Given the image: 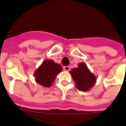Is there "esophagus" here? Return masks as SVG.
<instances>
[{
	"instance_id": "1",
	"label": "esophagus",
	"mask_w": 126,
	"mask_h": 126,
	"mask_svg": "<svg viewBox=\"0 0 126 126\" xmlns=\"http://www.w3.org/2000/svg\"><path fill=\"white\" fill-rule=\"evenodd\" d=\"M63 69H64V70L66 71H69L70 70V66H65L63 67Z\"/></svg>"
}]
</instances>
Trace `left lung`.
I'll use <instances>...</instances> for the list:
<instances>
[{"mask_svg": "<svg viewBox=\"0 0 126 126\" xmlns=\"http://www.w3.org/2000/svg\"><path fill=\"white\" fill-rule=\"evenodd\" d=\"M72 78L75 81L76 88L82 91H87L95 83L96 78L84 63H80L77 68L70 71Z\"/></svg>", "mask_w": 126, "mask_h": 126, "instance_id": "8db88e82", "label": "left lung"}]
</instances>
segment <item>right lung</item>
Masks as SVG:
<instances>
[{"label":"right lung","mask_w":126,"mask_h":126,"mask_svg":"<svg viewBox=\"0 0 126 126\" xmlns=\"http://www.w3.org/2000/svg\"><path fill=\"white\" fill-rule=\"evenodd\" d=\"M62 70L59 64H56L52 60H45L36 71L34 76L38 83L45 87H50L55 79L56 76Z\"/></svg>","instance_id":"right-lung-1"}]
</instances>
